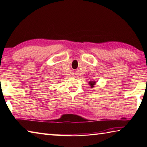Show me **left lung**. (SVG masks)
Instances as JSON below:
<instances>
[{
  "instance_id": "obj_1",
  "label": "left lung",
  "mask_w": 147,
  "mask_h": 147,
  "mask_svg": "<svg viewBox=\"0 0 147 147\" xmlns=\"http://www.w3.org/2000/svg\"><path fill=\"white\" fill-rule=\"evenodd\" d=\"M95 82H92V81H91V82H89V84H90V86H91V88H93V86H94V85H95Z\"/></svg>"
}]
</instances>
